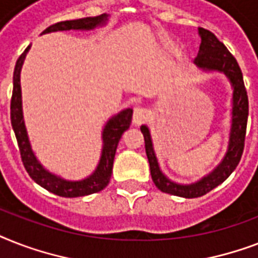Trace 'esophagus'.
<instances>
[{"mask_svg": "<svg viewBox=\"0 0 258 258\" xmlns=\"http://www.w3.org/2000/svg\"><path fill=\"white\" fill-rule=\"evenodd\" d=\"M147 119V109L143 107H135L133 113V123L135 125L143 124Z\"/></svg>", "mask_w": 258, "mask_h": 258, "instance_id": "1", "label": "esophagus"}]
</instances>
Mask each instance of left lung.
<instances>
[{"label":"left lung","mask_w":258,"mask_h":258,"mask_svg":"<svg viewBox=\"0 0 258 258\" xmlns=\"http://www.w3.org/2000/svg\"><path fill=\"white\" fill-rule=\"evenodd\" d=\"M201 36V45L198 56L194 62L205 71H218L224 72L232 83L233 87V111H232V128L229 137L228 151L225 154L224 159L216 169L209 175L204 176L196 183L179 184L170 180L167 176L161 171L158 159L154 153L153 142L149 128L142 125L141 131L145 137L146 154L149 158L151 178L154 183L161 191L172 194V196L183 197V198H197L205 196L206 192L221 184L240 163L242 153H244L245 135H246V123H248L249 101L246 95V88L244 84L242 72L238 62L234 58L228 48L216 37V34L210 30L200 28L198 29Z\"/></svg>","instance_id":"1"}]
</instances>
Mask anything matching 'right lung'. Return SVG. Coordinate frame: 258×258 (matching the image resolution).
Here are the masks:
<instances>
[{
    "label": "right lung",
    "instance_id": "add662e5",
    "mask_svg": "<svg viewBox=\"0 0 258 258\" xmlns=\"http://www.w3.org/2000/svg\"><path fill=\"white\" fill-rule=\"evenodd\" d=\"M107 17H108V14H100L96 17H86L57 22V24L48 26L42 32V34L49 33V32H57V30L93 29L96 26L103 25L107 21ZM29 48L30 45L22 52V54L16 62V67H14L13 93H12V100H10V121H12V127H13V131L16 134V139H17L24 167L36 183H38L41 187L46 188L48 191L53 192L56 196L75 198V197H84L100 191L109 183L117 143L120 141L123 133L130 128L131 119H133V109L127 108L124 111H120L105 123L103 134H101L103 135V150H101L100 162H99L96 170L88 178L72 182V180H66L60 176L54 175V174L44 169L41 163L37 161V158L34 157L29 139H28L25 124H24L20 72H21V67L24 64V60H25V56Z\"/></svg>",
    "mask_w": 258,
    "mask_h": 258
}]
</instances>
